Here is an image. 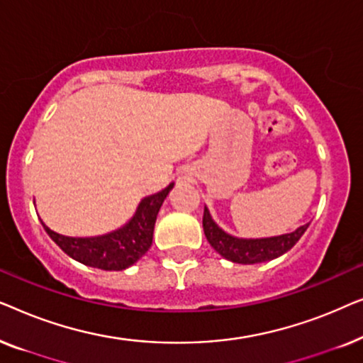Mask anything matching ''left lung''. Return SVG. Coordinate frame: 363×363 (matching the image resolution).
Instances as JSON below:
<instances>
[{
  "mask_svg": "<svg viewBox=\"0 0 363 363\" xmlns=\"http://www.w3.org/2000/svg\"><path fill=\"white\" fill-rule=\"evenodd\" d=\"M307 226H309V223L297 228L296 231L281 236L261 238V240H242V238L231 236L226 231H223L213 221L206 206L205 213H203V230H205L208 242L225 259L238 262V264H256V262L276 259V257H279L289 251L301 240V236L304 235Z\"/></svg>",
  "mask_w": 363,
  "mask_h": 363,
  "instance_id": "8db88e82",
  "label": "left lung"
}]
</instances>
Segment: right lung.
Listing matches in <instances>:
<instances>
[{
	"label": "right lung",
	"mask_w": 363,
	"mask_h": 363,
	"mask_svg": "<svg viewBox=\"0 0 363 363\" xmlns=\"http://www.w3.org/2000/svg\"><path fill=\"white\" fill-rule=\"evenodd\" d=\"M172 188L173 183L165 190L143 198L125 226L102 236L69 238L57 235L41 223L49 238L72 259L97 269L122 271L135 264L150 250L157 215Z\"/></svg>",
	"instance_id": "1"
}]
</instances>
